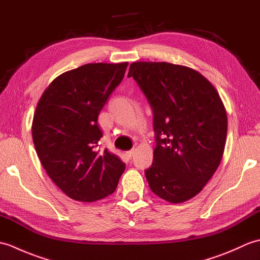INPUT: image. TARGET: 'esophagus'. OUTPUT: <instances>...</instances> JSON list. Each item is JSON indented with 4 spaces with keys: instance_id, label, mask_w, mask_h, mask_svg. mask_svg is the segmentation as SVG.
<instances>
[{
    "instance_id": "34e87169",
    "label": "esophagus",
    "mask_w": 260,
    "mask_h": 260,
    "mask_svg": "<svg viewBox=\"0 0 260 260\" xmlns=\"http://www.w3.org/2000/svg\"><path fill=\"white\" fill-rule=\"evenodd\" d=\"M134 154H135V150H131V151H128L126 153V155H127V157L128 158H132L134 156Z\"/></svg>"
}]
</instances>
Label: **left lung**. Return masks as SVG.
<instances>
[{
    "label": "left lung",
    "instance_id": "1",
    "mask_svg": "<svg viewBox=\"0 0 260 260\" xmlns=\"http://www.w3.org/2000/svg\"><path fill=\"white\" fill-rule=\"evenodd\" d=\"M127 77L153 110L156 146L145 170L148 185L169 202L190 200L223 155L228 121L218 91L198 71L169 62H134Z\"/></svg>",
    "mask_w": 260,
    "mask_h": 260
}]
</instances>
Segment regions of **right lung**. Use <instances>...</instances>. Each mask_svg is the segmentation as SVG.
<instances>
[{
	"label": "right lung",
	"mask_w": 260,
	"mask_h": 260,
	"mask_svg": "<svg viewBox=\"0 0 260 260\" xmlns=\"http://www.w3.org/2000/svg\"><path fill=\"white\" fill-rule=\"evenodd\" d=\"M128 62L87 63L54 79L38 103L33 143L47 174L69 198L93 202L112 194L125 164L98 148V115Z\"/></svg>",
	"instance_id": "1"
}]
</instances>
